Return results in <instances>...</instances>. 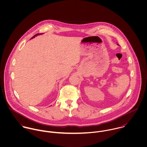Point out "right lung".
Returning <instances> with one entry per match:
<instances>
[{"instance_id": "right-lung-1", "label": "right lung", "mask_w": 147, "mask_h": 147, "mask_svg": "<svg viewBox=\"0 0 147 147\" xmlns=\"http://www.w3.org/2000/svg\"><path fill=\"white\" fill-rule=\"evenodd\" d=\"M42 34V33H38V34H36L35 36H33V37L32 38H34L36 36H38V35H40V34ZM32 38H31V39H32Z\"/></svg>"}]
</instances>
